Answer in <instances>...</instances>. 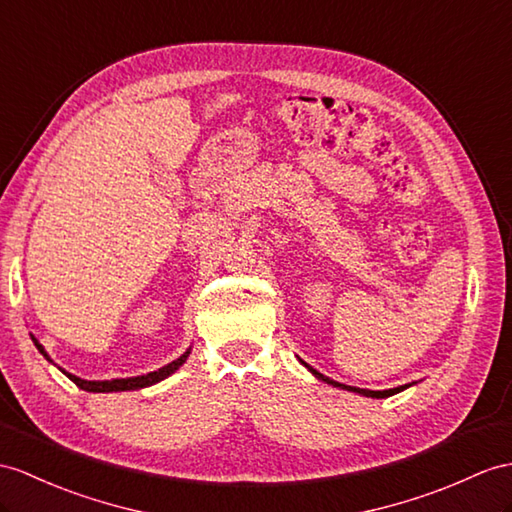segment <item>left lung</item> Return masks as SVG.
<instances>
[{"mask_svg":"<svg viewBox=\"0 0 512 512\" xmlns=\"http://www.w3.org/2000/svg\"><path fill=\"white\" fill-rule=\"evenodd\" d=\"M299 363H302L310 373H313V376L317 378V380H321V382H326V384H332V386H339V389H345V391H352V393H358V395H365V397H373V400H384V397H391V395H395V393H402L404 389H408V386H413V384H417V382H410V384H404V386H395V389H384V391H369V389H358V386H347V384H341V382H336V380H330L328 376H323V373H319L317 369H313L310 365H306L304 360H299Z\"/></svg>","mask_w":512,"mask_h":512,"instance_id":"8db88e82","label":"left lung"}]
</instances>
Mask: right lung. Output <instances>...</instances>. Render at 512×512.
Returning <instances> with one entry per match:
<instances>
[{
  "mask_svg": "<svg viewBox=\"0 0 512 512\" xmlns=\"http://www.w3.org/2000/svg\"><path fill=\"white\" fill-rule=\"evenodd\" d=\"M32 336V341H34V345H36V350H39L49 363L52 365H56L52 358H49V354L45 352V347L39 343V339H36L34 334H30ZM189 354H191V347L189 350H186L180 358H176L173 360V363H169V365H165V367H160V369H156V371H149V373H143V376H132V378H112V380H84V378H78V376H73V373H69V371H65L62 367H58L62 373H65V376L71 380V382H76L80 389H84V391H89V393H117V391H136V389H145V386H152V384H156V382H160V380H165V378H169L171 373H176L184 363H186V358H189Z\"/></svg>",
  "mask_w": 512,
  "mask_h": 512,
  "instance_id": "add662e5",
  "label": "right lung"
}]
</instances>
